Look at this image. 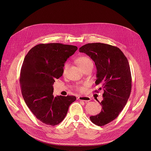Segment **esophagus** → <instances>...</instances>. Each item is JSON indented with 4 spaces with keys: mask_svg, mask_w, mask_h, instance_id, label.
Wrapping results in <instances>:
<instances>
[{
    "mask_svg": "<svg viewBox=\"0 0 151 151\" xmlns=\"http://www.w3.org/2000/svg\"><path fill=\"white\" fill-rule=\"evenodd\" d=\"M78 100L85 102H88L91 100V98L88 96H80L78 97Z\"/></svg>",
    "mask_w": 151,
    "mask_h": 151,
    "instance_id": "esophagus-1",
    "label": "esophagus"
}]
</instances>
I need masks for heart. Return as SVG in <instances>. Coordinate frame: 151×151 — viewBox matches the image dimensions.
<instances>
[{
  "label": "heart",
  "instance_id": "heart-1",
  "mask_svg": "<svg viewBox=\"0 0 151 151\" xmlns=\"http://www.w3.org/2000/svg\"><path fill=\"white\" fill-rule=\"evenodd\" d=\"M77 62L79 63V65L81 67V68L84 70L86 68H88L91 66H93V62L92 60L88 56H86V55H82V56H80V58H78L77 59ZM69 65V63L68 62H65L64 65H63V71H65ZM87 86H88V84H85L83 86H78L77 87V89L80 91L83 92L86 90Z\"/></svg>",
  "mask_w": 151,
  "mask_h": 151
}]
</instances>
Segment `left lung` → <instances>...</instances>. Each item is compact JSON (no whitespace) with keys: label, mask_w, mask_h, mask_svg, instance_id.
<instances>
[{"label":"left lung","mask_w":151,"mask_h":151,"mask_svg":"<svg viewBox=\"0 0 151 151\" xmlns=\"http://www.w3.org/2000/svg\"><path fill=\"white\" fill-rule=\"evenodd\" d=\"M79 51L88 55L96 63V84L101 86L100 90L104 89V99L99 102L101 111L91 116L90 119L94 124L104 126L119 116L130 97L132 76L129 63L119 47L108 44L88 43Z\"/></svg>","instance_id":"left-lung-1"}]
</instances>
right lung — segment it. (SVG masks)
Returning <instances> with one entry per match:
<instances>
[{"instance_id": "add662e5", "label": "right lung", "mask_w": 151, "mask_h": 151, "mask_svg": "<svg viewBox=\"0 0 151 151\" xmlns=\"http://www.w3.org/2000/svg\"><path fill=\"white\" fill-rule=\"evenodd\" d=\"M77 49L76 46L58 43L39 44L24 59L19 78L23 99L36 118L46 125L60 123L76 99L73 96L54 97L52 85L62 75L64 63Z\"/></svg>"}]
</instances>
